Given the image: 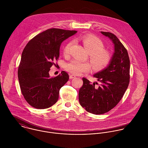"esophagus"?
I'll list each match as a JSON object with an SVG mask.
<instances>
[{"instance_id": "34e87169", "label": "esophagus", "mask_w": 148, "mask_h": 148, "mask_svg": "<svg viewBox=\"0 0 148 148\" xmlns=\"http://www.w3.org/2000/svg\"><path fill=\"white\" fill-rule=\"evenodd\" d=\"M69 78H70V79H73V78H75V76L74 75L71 74V75H70V77H69Z\"/></svg>"}]
</instances>
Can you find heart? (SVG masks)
<instances>
[{
  "instance_id": "obj_1",
  "label": "heart",
  "mask_w": 148,
  "mask_h": 148,
  "mask_svg": "<svg viewBox=\"0 0 148 148\" xmlns=\"http://www.w3.org/2000/svg\"><path fill=\"white\" fill-rule=\"evenodd\" d=\"M80 40L89 53L90 62L95 70H102L108 65L111 59V55L108 51L104 49V44L99 38L92 36H84L80 38ZM72 44L73 41H70L64 47V55L69 54ZM90 69L91 65L89 63L78 60H74L66 65V70L76 75L89 72Z\"/></svg>"
}]
</instances>
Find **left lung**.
Instances as JSON below:
<instances>
[{
    "label": "left lung",
    "mask_w": 148,
    "mask_h": 148,
    "mask_svg": "<svg viewBox=\"0 0 148 148\" xmlns=\"http://www.w3.org/2000/svg\"><path fill=\"white\" fill-rule=\"evenodd\" d=\"M114 44V53L108 66L93 77L99 86L83 78L79 90V101L88 112L101 115L114 108L123 97L130 82V59L127 49L112 33L101 32ZM96 84L97 83L96 82Z\"/></svg>",
    "instance_id": "8db88e82"
}]
</instances>
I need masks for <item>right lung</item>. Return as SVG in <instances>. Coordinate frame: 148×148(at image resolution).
<instances>
[{
  "label": "right lung",
  "mask_w": 148,
  "mask_h": 148,
  "mask_svg": "<svg viewBox=\"0 0 148 148\" xmlns=\"http://www.w3.org/2000/svg\"><path fill=\"white\" fill-rule=\"evenodd\" d=\"M75 30L57 28L47 29L30 40L23 50L18 69L22 95L32 107L45 109L55 104L60 88L68 81L69 74L62 71L55 77L49 74L50 68L59 56L62 42Z\"/></svg>",
  "instance_id": "add662e5"
}]
</instances>
